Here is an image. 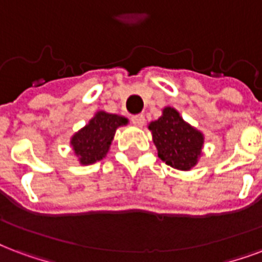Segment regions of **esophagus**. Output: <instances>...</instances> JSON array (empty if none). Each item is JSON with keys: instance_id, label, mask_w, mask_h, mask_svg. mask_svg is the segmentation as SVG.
Segmentation results:
<instances>
[{"instance_id": "1", "label": "esophagus", "mask_w": 262, "mask_h": 262, "mask_svg": "<svg viewBox=\"0 0 262 262\" xmlns=\"http://www.w3.org/2000/svg\"><path fill=\"white\" fill-rule=\"evenodd\" d=\"M144 115H135V117H132V123H133L135 126H143V125H144Z\"/></svg>"}]
</instances>
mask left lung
<instances>
[{"mask_svg":"<svg viewBox=\"0 0 262 262\" xmlns=\"http://www.w3.org/2000/svg\"><path fill=\"white\" fill-rule=\"evenodd\" d=\"M158 157L169 166L189 170L196 165L203 147V135L185 122L171 107L163 110L162 117L149 123Z\"/></svg>","mask_w":262,"mask_h":262,"instance_id":"left-lung-1","label":"left lung"}]
</instances>
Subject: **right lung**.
<instances>
[{"label":"right lung","mask_w":262,"mask_h":262,"mask_svg":"<svg viewBox=\"0 0 262 262\" xmlns=\"http://www.w3.org/2000/svg\"><path fill=\"white\" fill-rule=\"evenodd\" d=\"M126 123V118L99 111L86 126L77 132L71 139V145L79 162L91 165L103 159L108 152L117 127Z\"/></svg>","instance_id":"right-lung-1"}]
</instances>
